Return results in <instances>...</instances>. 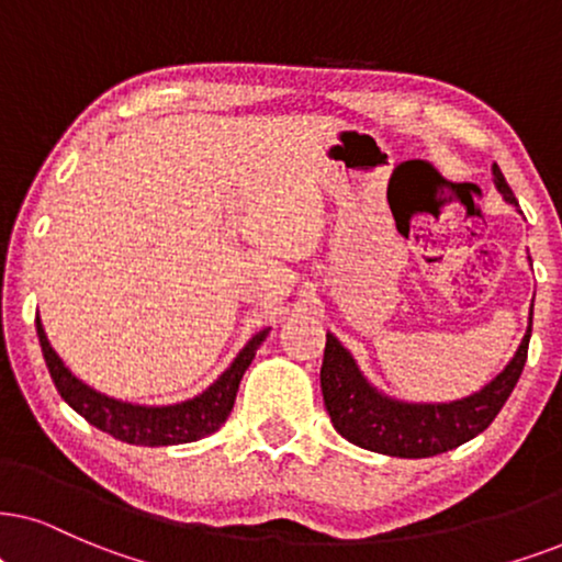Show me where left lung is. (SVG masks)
Masks as SVG:
<instances>
[{"mask_svg": "<svg viewBox=\"0 0 562 562\" xmlns=\"http://www.w3.org/2000/svg\"><path fill=\"white\" fill-rule=\"evenodd\" d=\"M493 179L503 199L518 207L514 191L503 179L498 166H493ZM529 337L531 316L529 329L510 363L480 392L457 402L415 404L392 400L371 386L342 342L334 334H326L322 392L334 430L360 449L386 453V457L425 459L457 449L480 436L506 404L527 363Z\"/></svg>", "mask_w": 562, "mask_h": 562, "instance_id": "8db88e82", "label": "left lung"}]
</instances>
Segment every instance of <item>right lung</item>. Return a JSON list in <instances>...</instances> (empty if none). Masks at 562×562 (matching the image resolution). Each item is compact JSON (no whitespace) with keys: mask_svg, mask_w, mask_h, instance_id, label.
Returning a JSON list of instances; mask_svg holds the SVG:
<instances>
[{"mask_svg":"<svg viewBox=\"0 0 562 562\" xmlns=\"http://www.w3.org/2000/svg\"><path fill=\"white\" fill-rule=\"evenodd\" d=\"M35 331H38V342L41 350H44L48 373H52L54 386L61 394V400L90 425H95L98 430L109 432V436L132 446L191 443V440H199L220 430V425L228 420L233 404H236L238 383L244 379L246 368L251 366L254 355H257L259 345L265 342L269 334V329L254 334L244 350L236 355V360L225 368L223 375L210 389L194 396V400L147 407V404L113 400V396L90 389L88 383H82L61 363L59 355L48 345L41 318H35Z\"/></svg>","mask_w":562,"mask_h":562,"instance_id":"obj_1","label":"right lung"}]
</instances>
